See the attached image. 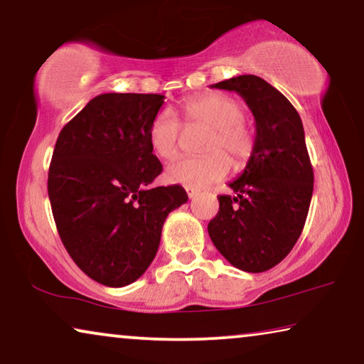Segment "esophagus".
Instances as JSON below:
<instances>
[{"instance_id":"obj_1","label":"esophagus","mask_w":364,"mask_h":364,"mask_svg":"<svg viewBox=\"0 0 364 364\" xmlns=\"http://www.w3.org/2000/svg\"><path fill=\"white\" fill-rule=\"evenodd\" d=\"M186 193H188L189 199H193V198L196 196V194H198V189H194V188H186Z\"/></svg>"}]
</instances>
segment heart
Instances as JSON below:
<instances>
[{
  "label": "heart",
  "instance_id": "b5f03b06",
  "mask_svg": "<svg viewBox=\"0 0 364 364\" xmlns=\"http://www.w3.org/2000/svg\"><path fill=\"white\" fill-rule=\"evenodd\" d=\"M184 127H204L200 150L208 154L180 159L166 168L171 183L188 188H205L229 173L230 158L234 168H243L255 151V134L243 121V106L232 96L203 93L189 96L178 105ZM181 142V124L171 112L161 109L151 117L149 144L156 156L175 159ZM229 156L228 159L226 156Z\"/></svg>",
  "mask_w": 364,
  "mask_h": 364
}]
</instances>
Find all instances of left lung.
Segmentation results:
<instances>
[{"mask_svg":"<svg viewBox=\"0 0 364 364\" xmlns=\"http://www.w3.org/2000/svg\"><path fill=\"white\" fill-rule=\"evenodd\" d=\"M235 91L250 107L257 126L255 151L229 186L237 196H219V213L208 232L224 258L247 273L276 267L296 245L314 191L302 121L274 86L255 75L213 85Z\"/></svg>","mask_w":364,"mask_h":364,"instance_id":"1","label":"left lung"}]
</instances>
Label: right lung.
<instances>
[{
	"label": "right lung",
	"instance_id": "1",
	"mask_svg": "<svg viewBox=\"0 0 364 364\" xmlns=\"http://www.w3.org/2000/svg\"><path fill=\"white\" fill-rule=\"evenodd\" d=\"M165 96L106 93L58 134L48 199L63 247L91 279L122 287L145 273L161 227L188 200L180 184L150 188L164 166L149 144Z\"/></svg>",
	"mask_w": 364,
	"mask_h": 364
}]
</instances>
